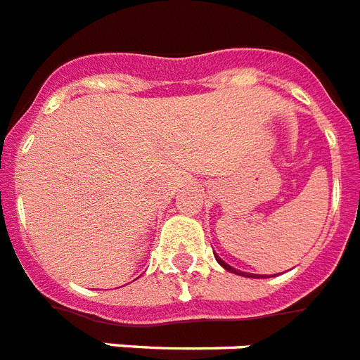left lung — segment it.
<instances>
[{
	"instance_id": "8db88e82",
	"label": "left lung",
	"mask_w": 360,
	"mask_h": 360,
	"mask_svg": "<svg viewBox=\"0 0 360 360\" xmlns=\"http://www.w3.org/2000/svg\"><path fill=\"white\" fill-rule=\"evenodd\" d=\"M215 259L219 261V265L221 266H224V269L226 270H230V272H233V274H239V276H246V278H269V276H259V274H245V272H239V270H236V269H231L230 265H228V263H224V261L221 259V257H219V255L215 254Z\"/></svg>"
}]
</instances>
